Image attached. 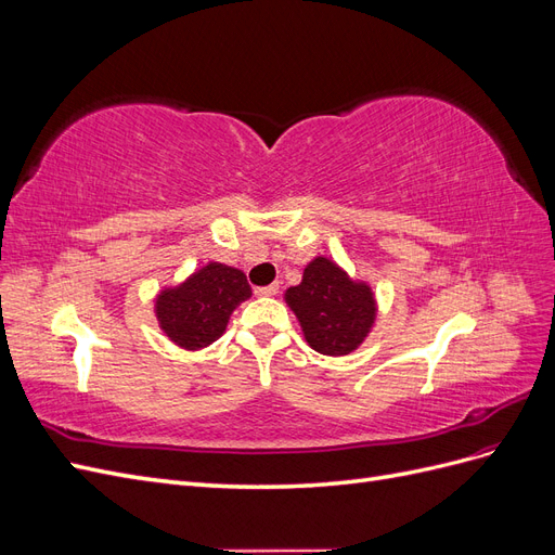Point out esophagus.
Listing matches in <instances>:
<instances>
[{"mask_svg": "<svg viewBox=\"0 0 555 555\" xmlns=\"http://www.w3.org/2000/svg\"><path fill=\"white\" fill-rule=\"evenodd\" d=\"M257 296H275L278 294V284H268V287H257Z\"/></svg>", "mask_w": 555, "mask_h": 555, "instance_id": "34e87169", "label": "esophagus"}]
</instances>
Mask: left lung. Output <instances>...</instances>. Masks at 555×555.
I'll return each instance as SVG.
<instances>
[{"mask_svg": "<svg viewBox=\"0 0 555 555\" xmlns=\"http://www.w3.org/2000/svg\"><path fill=\"white\" fill-rule=\"evenodd\" d=\"M304 328L308 345L326 357H345L371 333L377 304L365 282L351 280L343 268L326 259H312L304 280L284 294Z\"/></svg>", "mask_w": 555, "mask_h": 555, "instance_id": "left-lung-1", "label": "left lung"}]
</instances>
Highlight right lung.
Here are the masks:
<instances>
[{"label": "right lung", "instance_id": "1", "mask_svg": "<svg viewBox=\"0 0 555 555\" xmlns=\"http://www.w3.org/2000/svg\"><path fill=\"white\" fill-rule=\"evenodd\" d=\"M251 296L238 268L210 261L155 298L159 328L182 349H204L227 331L229 317Z\"/></svg>", "mask_w": 555, "mask_h": 555}]
</instances>
